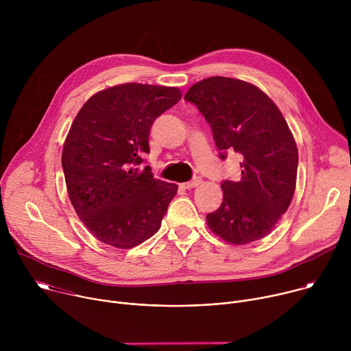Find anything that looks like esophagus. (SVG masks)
<instances>
[{
  "instance_id": "esophagus-1",
  "label": "esophagus",
  "mask_w": 351,
  "mask_h": 351,
  "mask_svg": "<svg viewBox=\"0 0 351 351\" xmlns=\"http://www.w3.org/2000/svg\"><path fill=\"white\" fill-rule=\"evenodd\" d=\"M199 183H202V179L199 178H195V179H193V180H190V182H184V183H182L180 184V187L182 189H193V187H197Z\"/></svg>"
}]
</instances>
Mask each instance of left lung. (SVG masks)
Segmentation results:
<instances>
[{"label":"left lung","instance_id":"1","mask_svg":"<svg viewBox=\"0 0 351 351\" xmlns=\"http://www.w3.org/2000/svg\"><path fill=\"white\" fill-rule=\"evenodd\" d=\"M211 126L219 157L241 156L239 182L223 180L221 207L207 215L208 228L241 245L268 236L287 211L295 189L298 153L276 104L257 86L213 76L184 95Z\"/></svg>","mask_w":351,"mask_h":351}]
</instances>
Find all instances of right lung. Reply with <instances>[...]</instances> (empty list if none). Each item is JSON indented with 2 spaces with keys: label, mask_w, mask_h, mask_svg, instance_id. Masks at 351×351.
I'll return each mask as SVG.
<instances>
[{
  "label": "right lung",
  "mask_w": 351,
  "mask_h": 351,
  "mask_svg": "<svg viewBox=\"0 0 351 351\" xmlns=\"http://www.w3.org/2000/svg\"><path fill=\"white\" fill-rule=\"evenodd\" d=\"M180 98L178 87L118 84L91 95L72 122L62 149L66 189L99 241L130 248L158 232L178 186L137 165L154 121Z\"/></svg>",
  "instance_id": "right-lung-1"
}]
</instances>
